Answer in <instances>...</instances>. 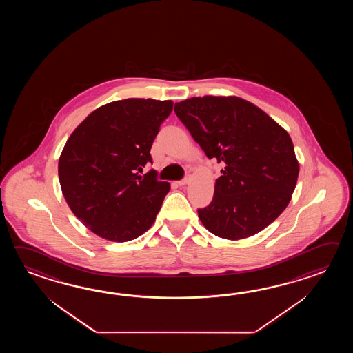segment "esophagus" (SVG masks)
<instances>
[{"instance_id": "1", "label": "esophagus", "mask_w": 353, "mask_h": 353, "mask_svg": "<svg viewBox=\"0 0 353 353\" xmlns=\"http://www.w3.org/2000/svg\"><path fill=\"white\" fill-rule=\"evenodd\" d=\"M188 183H189V178H184V179L176 181V184H178L179 187H184V185H187Z\"/></svg>"}]
</instances>
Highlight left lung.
Here are the masks:
<instances>
[{"label":"left lung","instance_id":"1","mask_svg":"<svg viewBox=\"0 0 353 353\" xmlns=\"http://www.w3.org/2000/svg\"><path fill=\"white\" fill-rule=\"evenodd\" d=\"M175 114L210 159L223 163L210 205L198 217L210 233L240 240L263 231L285 210L299 164L289 134L239 97H193Z\"/></svg>","mask_w":353,"mask_h":353}]
</instances>
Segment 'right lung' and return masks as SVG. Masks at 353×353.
Listing matches in <instances>:
<instances>
[{
	"label": "right lung",
	"mask_w": 353,
	"mask_h": 353,
	"mask_svg": "<svg viewBox=\"0 0 353 353\" xmlns=\"http://www.w3.org/2000/svg\"><path fill=\"white\" fill-rule=\"evenodd\" d=\"M173 101L128 98L102 105L69 136L58 165L69 208L90 231L114 242L134 240L154 223L170 190L150 170V150Z\"/></svg>",
	"instance_id": "right-lung-1"
}]
</instances>
